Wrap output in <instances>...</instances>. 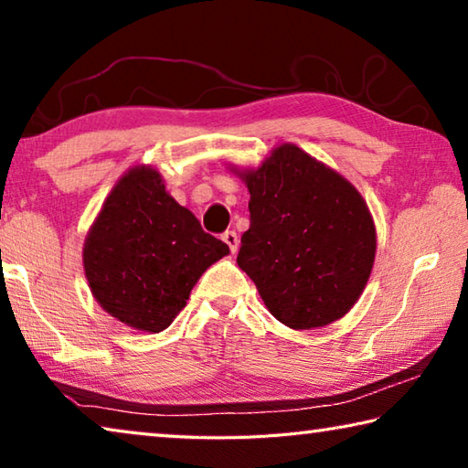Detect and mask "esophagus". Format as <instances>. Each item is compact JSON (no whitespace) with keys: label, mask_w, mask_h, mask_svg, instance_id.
Segmentation results:
<instances>
[{"label":"esophagus","mask_w":468,"mask_h":468,"mask_svg":"<svg viewBox=\"0 0 468 468\" xmlns=\"http://www.w3.org/2000/svg\"><path fill=\"white\" fill-rule=\"evenodd\" d=\"M223 241L229 245V250H231V253H235L237 248H239V237H237L235 231L223 233Z\"/></svg>","instance_id":"obj_1"}]
</instances>
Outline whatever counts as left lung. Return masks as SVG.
<instances>
[{"mask_svg": "<svg viewBox=\"0 0 468 468\" xmlns=\"http://www.w3.org/2000/svg\"><path fill=\"white\" fill-rule=\"evenodd\" d=\"M231 171L250 192L237 264L276 320L322 328L357 303L376 260V225L359 189L282 142L256 169Z\"/></svg>", "mask_w": 468, "mask_h": 468, "instance_id": "obj_1", "label": "left lung"}]
</instances>
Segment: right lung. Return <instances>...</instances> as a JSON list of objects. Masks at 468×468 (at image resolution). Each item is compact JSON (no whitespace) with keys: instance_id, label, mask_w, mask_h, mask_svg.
<instances>
[{"instance_id":"right-lung-1","label":"right lung","mask_w":468,"mask_h":468,"mask_svg":"<svg viewBox=\"0 0 468 468\" xmlns=\"http://www.w3.org/2000/svg\"><path fill=\"white\" fill-rule=\"evenodd\" d=\"M229 253L176 202L161 173L136 165L102 202L82 248L92 297L128 328L163 332L184 310L194 284Z\"/></svg>"}]
</instances>
